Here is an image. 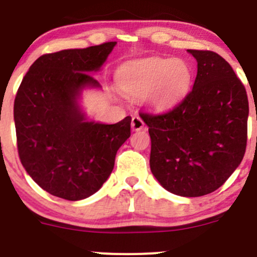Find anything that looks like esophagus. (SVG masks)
<instances>
[{
    "instance_id": "1",
    "label": "esophagus",
    "mask_w": 257,
    "mask_h": 257,
    "mask_svg": "<svg viewBox=\"0 0 257 257\" xmlns=\"http://www.w3.org/2000/svg\"><path fill=\"white\" fill-rule=\"evenodd\" d=\"M144 121H143V119L139 115H134V117L132 118V129H133V131H140V129L144 128Z\"/></svg>"
}]
</instances>
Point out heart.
<instances>
[{
  "label": "heart",
  "instance_id": "1",
  "mask_svg": "<svg viewBox=\"0 0 257 257\" xmlns=\"http://www.w3.org/2000/svg\"><path fill=\"white\" fill-rule=\"evenodd\" d=\"M119 81L128 94L148 96L151 106L164 109L176 103L187 92L192 70L182 59H145L124 67Z\"/></svg>",
  "mask_w": 257,
  "mask_h": 257
}]
</instances>
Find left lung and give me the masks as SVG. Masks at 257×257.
<instances>
[{"label":"left lung","instance_id":"8db88e82","mask_svg":"<svg viewBox=\"0 0 257 257\" xmlns=\"http://www.w3.org/2000/svg\"><path fill=\"white\" fill-rule=\"evenodd\" d=\"M193 88L172 109L139 113L149 126L150 169L169 192H214L241 163L246 149L249 101L233 67L210 50H193Z\"/></svg>","mask_w":257,"mask_h":257}]
</instances>
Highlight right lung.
Here are the masks:
<instances>
[{
	"mask_svg": "<svg viewBox=\"0 0 257 257\" xmlns=\"http://www.w3.org/2000/svg\"><path fill=\"white\" fill-rule=\"evenodd\" d=\"M115 44L44 54L29 67L16 94L21 163L43 190L59 198L80 201L97 192L131 137V117L115 124L94 123L77 106L83 87H99L88 72L99 70Z\"/></svg>",
	"mask_w": 257,
	"mask_h": 257,
	"instance_id": "1",
	"label": "right lung"
}]
</instances>
